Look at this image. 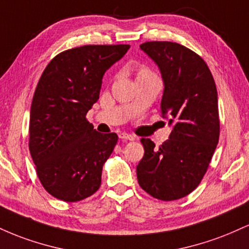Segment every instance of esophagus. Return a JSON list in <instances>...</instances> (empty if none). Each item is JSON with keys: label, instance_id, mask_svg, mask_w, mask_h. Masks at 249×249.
I'll return each mask as SVG.
<instances>
[{"label": "esophagus", "instance_id": "esophagus-1", "mask_svg": "<svg viewBox=\"0 0 249 249\" xmlns=\"http://www.w3.org/2000/svg\"><path fill=\"white\" fill-rule=\"evenodd\" d=\"M119 138L121 139H126V141H134V138L136 137L133 136V134H130V133H121L119 134Z\"/></svg>", "mask_w": 249, "mask_h": 249}]
</instances>
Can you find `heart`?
Segmentation results:
<instances>
[{
    "instance_id": "heart-1",
    "label": "heart",
    "mask_w": 249,
    "mask_h": 249,
    "mask_svg": "<svg viewBox=\"0 0 249 249\" xmlns=\"http://www.w3.org/2000/svg\"><path fill=\"white\" fill-rule=\"evenodd\" d=\"M146 73H151V71L147 69L146 67H141L137 71V77L138 76H142V75H146Z\"/></svg>"
}]
</instances>
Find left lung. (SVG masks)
<instances>
[{"instance_id":"1","label":"left lung","mask_w":249,"mask_h":249,"mask_svg":"<svg viewBox=\"0 0 249 249\" xmlns=\"http://www.w3.org/2000/svg\"><path fill=\"white\" fill-rule=\"evenodd\" d=\"M164 79L161 112L173 125L170 139L156 147L142 138L144 157L137 166L139 186L153 198H184L201 182L219 142L218 92L206 62L188 48L167 41L141 45Z\"/></svg>"}]
</instances>
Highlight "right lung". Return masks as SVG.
<instances>
[{
	"mask_svg": "<svg viewBox=\"0 0 249 249\" xmlns=\"http://www.w3.org/2000/svg\"><path fill=\"white\" fill-rule=\"evenodd\" d=\"M128 44H88L59 53L43 71L30 108L29 151L42 186L68 202L98 191L103 165L118 136L102 134L87 119L102 79Z\"/></svg>",
	"mask_w": 249,
	"mask_h": 249,
	"instance_id": "1",
	"label": "right lung"
}]
</instances>
